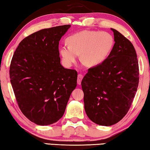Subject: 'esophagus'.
<instances>
[{"label":"esophagus","instance_id":"34e87169","mask_svg":"<svg viewBox=\"0 0 150 150\" xmlns=\"http://www.w3.org/2000/svg\"><path fill=\"white\" fill-rule=\"evenodd\" d=\"M83 77V76L81 74L78 75V76H77V84L78 85H81V81H82Z\"/></svg>","mask_w":150,"mask_h":150}]
</instances>
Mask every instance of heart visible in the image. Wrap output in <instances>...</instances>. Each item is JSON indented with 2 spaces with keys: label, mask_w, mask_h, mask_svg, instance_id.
Wrapping results in <instances>:
<instances>
[{
  "label": "heart",
  "mask_w": 150,
  "mask_h": 150,
  "mask_svg": "<svg viewBox=\"0 0 150 150\" xmlns=\"http://www.w3.org/2000/svg\"><path fill=\"white\" fill-rule=\"evenodd\" d=\"M67 45L59 47L63 62L71 67L77 62L78 55L87 66L94 67L105 61L112 50L115 40L106 32L83 30L67 38Z\"/></svg>",
  "instance_id": "1"
}]
</instances>
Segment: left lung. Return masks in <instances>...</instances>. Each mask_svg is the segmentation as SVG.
<instances>
[{
  "instance_id": "1",
  "label": "left lung",
  "mask_w": 150,
  "mask_h": 150,
  "mask_svg": "<svg viewBox=\"0 0 150 150\" xmlns=\"http://www.w3.org/2000/svg\"><path fill=\"white\" fill-rule=\"evenodd\" d=\"M115 45L108 57L88 69L81 81L86 114L91 121L111 126L124 118L130 109L139 83V67L134 45L111 28Z\"/></svg>"
}]
</instances>
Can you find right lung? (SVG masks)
Masks as SVG:
<instances>
[{
  "label": "right lung",
  "mask_w": 150,
  "mask_h": 150,
  "mask_svg": "<svg viewBox=\"0 0 150 150\" xmlns=\"http://www.w3.org/2000/svg\"><path fill=\"white\" fill-rule=\"evenodd\" d=\"M71 25L39 30L22 40L12 57L10 78L23 115L38 125L62 117L77 72L61 65L59 42Z\"/></svg>",
  "instance_id": "obj_1"
}]
</instances>
